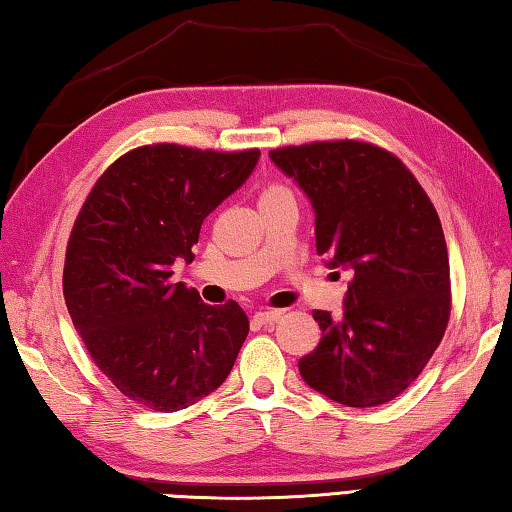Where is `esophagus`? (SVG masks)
Masks as SVG:
<instances>
[{"label": "esophagus", "mask_w": 512, "mask_h": 512, "mask_svg": "<svg viewBox=\"0 0 512 512\" xmlns=\"http://www.w3.org/2000/svg\"><path fill=\"white\" fill-rule=\"evenodd\" d=\"M281 316H283L281 310H265V312H256L254 314V321L258 325H267V323H276Z\"/></svg>", "instance_id": "34e87169"}]
</instances>
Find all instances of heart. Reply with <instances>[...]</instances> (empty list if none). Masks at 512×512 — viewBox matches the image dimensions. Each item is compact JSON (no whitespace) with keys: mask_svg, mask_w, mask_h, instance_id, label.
Here are the masks:
<instances>
[{"mask_svg":"<svg viewBox=\"0 0 512 512\" xmlns=\"http://www.w3.org/2000/svg\"><path fill=\"white\" fill-rule=\"evenodd\" d=\"M267 191H285V187H278V185H272V187H267ZM265 191V194H267Z\"/></svg>","mask_w":512,"mask_h":512,"instance_id":"obj_1","label":"heart"}]
</instances>
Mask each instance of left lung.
Here are the masks:
<instances>
[{"label":"left lung","mask_w":512,"mask_h":512,"mask_svg":"<svg viewBox=\"0 0 512 512\" xmlns=\"http://www.w3.org/2000/svg\"><path fill=\"white\" fill-rule=\"evenodd\" d=\"M316 214V252L352 272L343 316L316 310L321 343L298 361L305 383L350 408L408 388L450 318V265L437 209L412 171L376 144L325 140L269 151Z\"/></svg>","instance_id":"8db88e82"}]
</instances>
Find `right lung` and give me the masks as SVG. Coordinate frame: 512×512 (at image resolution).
I'll return each instance as SVG.
<instances>
[{"mask_svg":"<svg viewBox=\"0 0 512 512\" xmlns=\"http://www.w3.org/2000/svg\"><path fill=\"white\" fill-rule=\"evenodd\" d=\"M258 149L202 151L147 144L106 169L75 218L64 301L102 374L158 412L194 406L234 368L249 321L236 301L202 303L171 283L191 263L202 220L243 185Z\"/></svg>","mask_w":512,"mask_h":512,"instance_id":"obj_1","label":"right lung"}]
</instances>
